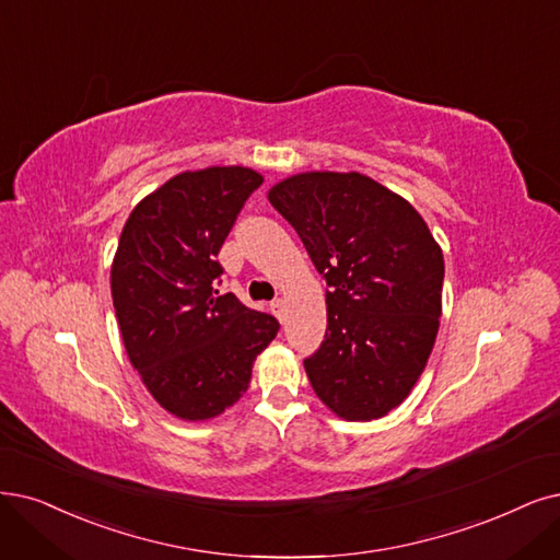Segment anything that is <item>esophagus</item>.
<instances>
[{"label": "esophagus", "mask_w": 560, "mask_h": 560, "mask_svg": "<svg viewBox=\"0 0 560 560\" xmlns=\"http://www.w3.org/2000/svg\"><path fill=\"white\" fill-rule=\"evenodd\" d=\"M269 306H272V312L283 320V312H285V302H283V298L272 300V304H269Z\"/></svg>", "instance_id": "34e87169"}]
</instances>
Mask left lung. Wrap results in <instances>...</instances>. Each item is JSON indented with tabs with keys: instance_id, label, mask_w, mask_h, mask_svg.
<instances>
[{
	"instance_id": "obj_1",
	"label": "left lung",
	"mask_w": 560,
	"mask_h": 560,
	"mask_svg": "<svg viewBox=\"0 0 560 560\" xmlns=\"http://www.w3.org/2000/svg\"><path fill=\"white\" fill-rule=\"evenodd\" d=\"M329 291L325 341L304 360L318 399L348 422L387 416L431 355L445 260L427 221L362 173H298L267 194Z\"/></svg>"
}]
</instances>
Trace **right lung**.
Returning <instances> with one entry per match:
<instances>
[{
    "label": "right lung",
    "instance_id": "obj_1",
    "mask_svg": "<svg viewBox=\"0 0 560 560\" xmlns=\"http://www.w3.org/2000/svg\"><path fill=\"white\" fill-rule=\"evenodd\" d=\"M262 175L244 165L184 171L129 214L110 267L113 306L129 362L161 408L212 420L252 383L279 323L221 295L219 248Z\"/></svg>",
    "mask_w": 560,
    "mask_h": 560
}]
</instances>
